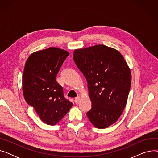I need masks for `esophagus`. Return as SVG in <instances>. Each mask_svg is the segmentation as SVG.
Here are the masks:
<instances>
[{"mask_svg":"<svg viewBox=\"0 0 158 158\" xmlns=\"http://www.w3.org/2000/svg\"><path fill=\"white\" fill-rule=\"evenodd\" d=\"M74 101H75V103H76V104H79L80 102V101H81V97L79 96L76 97V98H75V99H74Z\"/></svg>","mask_w":158,"mask_h":158,"instance_id":"34e87169","label":"esophagus"}]
</instances>
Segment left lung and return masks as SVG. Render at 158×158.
I'll return each mask as SVG.
<instances>
[{
  "label": "left lung",
  "mask_w": 158,
  "mask_h": 158,
  "mask_svg": "<svg viewBox=\"0 0 158 158\" xmlns=\"http://www.w3.org/2000/svg\"><path fill=\"white\" fill-rule=\"evenodd\" d=\"M73 59L88 82L93 125L104 129L117 122L127 103L131 74L122 55L104 45L76 50Z\"/></svg>",
  "instance_id": "1"
}]
</instances>
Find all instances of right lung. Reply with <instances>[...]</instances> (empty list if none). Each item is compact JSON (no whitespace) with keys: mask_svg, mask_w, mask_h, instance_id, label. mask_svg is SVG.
Listing matches in <instances>:
<instances>
[{"mask_svg":"<svg viewBox=\"0 0 158 158\" xmlns=\"http://www.w3.org/2000/svg\"><path fill=\"white\" fill-rule=\"evenodd\" d=\"M69 55L64 50L50 47L32 53L25 65L22 77L25 100L48 125H56L72 106L56 79Z\"/></svg>","mask_w":158,"mask_h":158,"instance_id":"1","label":"right lung"}]
</instances>
